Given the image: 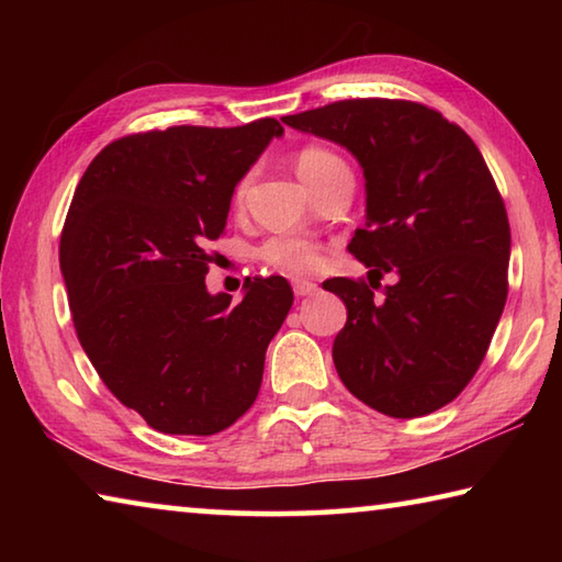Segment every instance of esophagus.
Listing matches in <instances>:
<instances>
[{
  "mask_svg": "<svg viewBox=\"0 0 562 562\" xmlns=\"http://www.w3.org/2000/svg\"><path fill=\"white\" fill-rule=\"evenodd\" d=\"M292 290H294V294H297V297H307V294L317 292V284L310 282V280H294Z\"/></svg>",
  "mask_w": 562,
  "mask_h": 562,
  "instance_id": "esophagus-1",
  "label": "esophagus"
}]
</instances>
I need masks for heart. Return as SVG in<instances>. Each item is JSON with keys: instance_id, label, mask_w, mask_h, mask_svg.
<instances>
[{"instance_id": "1", "label": "heart", "mask_w": 562, "mask_h": 562, "mask_svg": "<svg viewBox=\"0 0 562 562\" xmlns=\"http://www.w3.org/2000/svg\"><path fill=\"white\" fill-rule=\"evenodd\" d=\"M294 166H297V173L310 186L312 193L325 183V180L337 173V170L347 168L345 160H341L335 150L319 144H307L297 150V158H294ZM247 183L250 178H240L233 188V205H243ZM258 258L270 265V268L288 272V274H310L315 272L322 265V245L310 240V237L292 235V233H278L270 235L258 247Z\"/></svg>"}]
</instances>
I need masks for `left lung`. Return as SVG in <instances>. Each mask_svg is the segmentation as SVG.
Instances as JSON below:
<instances>
[{"mask_svg":"<svg viewBox=\"0 0 562 562\" xmlns=\"http://www.w3.org/2000/svg\"><path fill=\"white\" fill-rule=\"evenodd\" d=\"M282 121L351 150L367 178V227L347 247L369 282H325L347 304L331 347L339 379L394 418L453 402L508 297V213L481 150L439 111L404 99H347ZM386 271L397 282L382 289Z\"/></svg>","mask_w":562,"mask_h":562,"instance_id":"1","label":"left lung"}]
</instances>
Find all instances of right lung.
I'll return each mask as SVG.
<instances>
[{"instance_id": "obj_1", "label": "right lung", "mask_w": 562, "mask_h": 562, "mask_svg": "<svg viewBox=\"0 0 562 562\" xmlns=\"http://www.w3.org/2000/svg\"><path fill=\"white\" fill-rule=\"evenodd\" d=\"M280 133L278 119L131 133L76 186L59 243L76 337L109 392L160 434H217L258 398L294 294L280 274L247 280L237 304L211 294L207 243Z\"/></svg>"}]
</instances>
